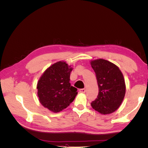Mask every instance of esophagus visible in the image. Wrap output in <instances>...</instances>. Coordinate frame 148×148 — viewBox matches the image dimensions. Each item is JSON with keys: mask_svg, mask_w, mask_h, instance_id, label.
<instances>
[{"mask_svg": "<svg viewBox=\"0 0 148 148\" xmlns=\"http://www.w3.org/2000/svg\"><path fill=\"white\" fill-rule=\"evenodd\" d=\"M86 89H84V88L79 89V92H82V93H84V92H86Z\"/></svg>", "mask_w": 148, "mask_h": 148, "instance_id": "34e87169", "label": "esophagus"}]
</instances>
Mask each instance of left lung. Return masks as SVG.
I'll return each mask as SVG.
<instances>
[{
    "label": "left lung",
    "mask_w": 148,
    "mask_h": 148,
    "mask_svg": "<svg viewBox=\"0 0 148 148\" xmlns=\"http://www.w3.org/2000/svg\"><path fill=\"white\" fill-rule=\"evenodd\" d=\"M99 87L96 99L91 103L92 108L102 114H109L122 104L125 95L123 75L119 67L102 59L91 61Z\"/></svg>",
    "instance_id": "left-lung-1"
}]
</instances>
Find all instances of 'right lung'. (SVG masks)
<instances>
[{
	"mask_svg": "<svg viewBox=\"0 0 148 148\" xmlns=\"http://www.w3.org/2000/svg\"><path fill=\"white\" fill-rule=\"evenodd\" d=\"M72 69L65 62H57L47 68L39 79V100L53 112H59L66 108L77 95V89L70 83Z\"/></svg>",
	"mask_w": 148,
	"mask_h": 148,
	"instance_id": "right-lung-1",
	"label": "right lung"
}]
</instances>
